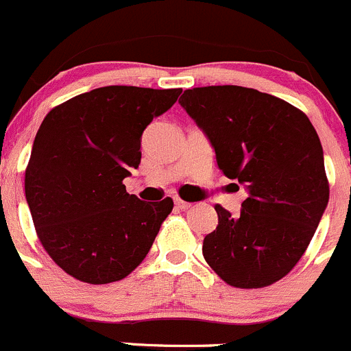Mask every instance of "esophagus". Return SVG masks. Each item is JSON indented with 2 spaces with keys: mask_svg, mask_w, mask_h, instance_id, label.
I'll return each instance as SVG.
<instances>
[{
  "mask_svg": "<svg viewBox=\"0 0 351 351\" xmlns=\"http://www.w3.org/2000/svg\"><path fill=\"white\" fill-rule=\"evenodd\" d=\"M175 205L178 208H182V210H186V208L192 207V204H190V202L182 200V198H180V197H175Z\"/></svg>",
  "mask_w": 351,
  "mask_h": 351,
  "instance_id": "obj_1",
  "label": "esophagus"
}]
</instances>
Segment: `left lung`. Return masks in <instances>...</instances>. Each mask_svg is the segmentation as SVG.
Instances as JSON below:
<instances>
[{
  "label": "left lung",
  "instance_id": "8db88e82",
  "mask_svg": "<svg viewBox=\"0 0 351 351\" xmlns=\"http://www.w3.org/2000/svg\"><path fill=\"white\" fill-rule=\"evenodd\" d=\"M180 105L210 141L219 169L247 190L239 217L215 205L205 261L238 289L275 284L307 250L329 200L316 129L293 105L234 84L185 90Z\"/></svg>",
  "mask_w": 351,
  "mask_h": 351
}]
</instances>
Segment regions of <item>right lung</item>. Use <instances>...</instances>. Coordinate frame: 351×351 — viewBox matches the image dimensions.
<instances>
[{
	"instance_id": "1",
	"label": "right lung",
	"mask_w": 351,
	"mask_h": 351,
	"mask_svg": "<svg viewBox=\"0 0 351 351\" xmlns=\"http://www.w3.org/2000/svg\"><path fill=\"white\" fill-rule=\"evenodd\" d=\"M180 93L97 88L52 108L40 123L25 197L44 250L76 280H122L149 253L173 200H139L123 178L139 166L144 129Z\"/></svg>"
}]
</instances>
